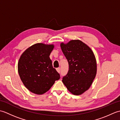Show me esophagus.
<instances>
[{
    "instance_id": "esophagus-1",
    "label": "esophagus",
    "mask_w": 120,
    "mask_h": 120,
    "mask_svg": "<svg viewBox=\"0 0 120 120\" xmlns=\"http://www.w3.org/2000/svg\"><path fill=\"white\" fill-rule=\"evenodd\" d=\"M56 70H57V71L59 73L60 72V68H56Z\"/></svg>"
}]
</instances>
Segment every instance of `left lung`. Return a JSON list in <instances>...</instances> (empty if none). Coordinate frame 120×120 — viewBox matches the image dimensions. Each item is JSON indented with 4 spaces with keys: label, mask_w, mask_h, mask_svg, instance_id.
Masks as SVG:
<instances>
[{
    "label": "left lung",
    "mask_w": 120,
    "mask_h": 120,
    "mask_svg": "<svg viewBox=\"0 0 120 120\" xmlns=\"http://www.w3.org/2000/svg\"><path fill=\"white\" fill-rule=\"evenodd\" d=\"M60 47L68 60L69 70L62 82L68 91L75 95L90 88L97 72L96 58L91 48L79 40L61 43Z\"/></svg>",
    "instance_id": "8db88e82"
}]
</instances>
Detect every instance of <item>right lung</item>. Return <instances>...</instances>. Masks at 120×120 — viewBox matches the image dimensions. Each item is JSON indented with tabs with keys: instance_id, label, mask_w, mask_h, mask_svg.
I'll return each mask as SVG.
<instances>
[{
	"instance_id": "right-lung-1",
	"label": "right lung",
	"mask_w": 120,
	"mask_h": 120,
	"mask_svg": "<svg viewBox=\"0 0 120 120\" xmlns=\"http://www.w3.org/2000/svg\"><path fill=\"white\" fill-rule=\"evenodd\" d=\"M53 48V44L36 43L25 50L19 59L20 78L32 93L38 95L46 93L60 79L49 58Z\"/></svg>"
}]
</instances>
